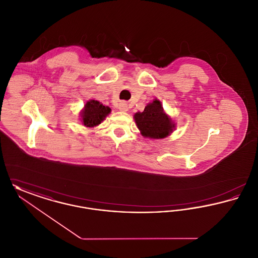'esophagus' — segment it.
Returning <instances> with one entry per match:
<instances>
[{
  "mask_svg": "<svg viewBox=\"0 0 258 258\" xmlns=\"http://www.w3.org/2000/svg\"><path fill=\"white\" fill-rule=\"evenodd\" d=\"M118 108H119V110L125 112V111L128 110V105H127V103L125 101H121L119 103V105H118Z\"/></svg>",
  "mask_w": 258,
  "mask_h": 258,
  "instance_id": "esophagus-1",
  "label": "esophagus"
}]
</instances>
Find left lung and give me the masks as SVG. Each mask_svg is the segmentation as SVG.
I'll use <instances>...</instances> for the list:
<instances>
[{"label":"left lung","instance_id":"1","mask_svg":"<svg viewBox=\"0 0 258 258\" xmlns=\"http://www.w3.org/2000/svg\"><path fill=\"white\" fill-rule=\"evenodd\" d=\"M135 120L141 135L152 139L164 138L175 128V123L165 114L161 102L158 99L147 104L144 111L135 113Z\"/></svg>","mask_w":258,"mask_h":258}]
</instances>
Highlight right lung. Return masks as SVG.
<instances>
[{"instance_id":"obj_1","label":"right lung","mask_w":258,"mask_h":258,"mask_svg":"<svg viewBox=\"0 0 258 258\" xmlns=\"http://www.w3.org/2000/svg\"><path fill=\"white\" fill-rule=\"evenodd\" d=\"M110 112L111 109L108 106H104L98 100L90 99L81 111V122L87 127L97 126L108 114H110Z\"/></svg>"}]
</instances>
